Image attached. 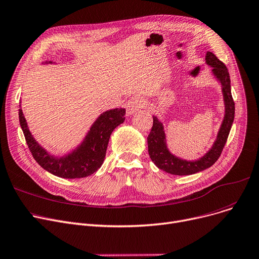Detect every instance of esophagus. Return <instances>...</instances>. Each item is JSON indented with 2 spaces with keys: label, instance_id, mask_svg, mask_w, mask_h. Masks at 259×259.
<instances>
[{
  "label": "esophagus",
  "instance_id": "1",
  "mask_svg": "<svg viewBox=\"0 0 259 259\" xmlns=\"http://www.w3.org/2000/svg\"><path fill=\"white\" fill-rule=\"evenodd\" d=\"M145 105V100L142 97H133L126 102V113L133 115L138 112Z\"/></svg>",
  "mask_w": 259,
  "mask_h": 259
}]
</instances>
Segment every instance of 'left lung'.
<instances>
[{
	"label": "left lung",
	"instance_id": "1",
	"mask_svg": "<svg viewBox=\"0 0 259 259\" xmlns=\"http://www.w3.org/2000/svg\"><path fill=\"white\" fill-rule=\"evenodd\" d=\"M206 64L211 67V73L221 84L224 100V118L217 135V139L207 153L196 160H185L174 155L167 146L166 133L163 123L157 116H153V127L147 137L148 154L161 170L175 176H188L203 171L213 165L220 158L229 136L235 114L234 101L231 95L230 75L226 66L212 52L206 53Z\"/></svg>",
	"mask_w": 259,
	"mask_h": 259
}]
</instances>
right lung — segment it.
Segmentation results:
<instances>
[{
    "instance_id": "add662e5",
    "label": "right lung",
    "mask_w": 259,
    "mask_h": 259,
    "mask_svg": "<svg viewBox=\"0 0 259 259\" xmlns=\"http://www.w3.org/2000/svg\"><path fill=\"white\" fill-rule=\"evenodd\" d=\"M53 64L52 62L45 65ZM55 64V63H54ZM125 109H113L103 112L91 125L82 141L64 155H53L44 148L28 127L20 105V124L27 145L35 161L48 172L64 179L85 178L96 172L103 163L106 148L113 131L124 122Z\"/></svg>"
}]
</instances>
